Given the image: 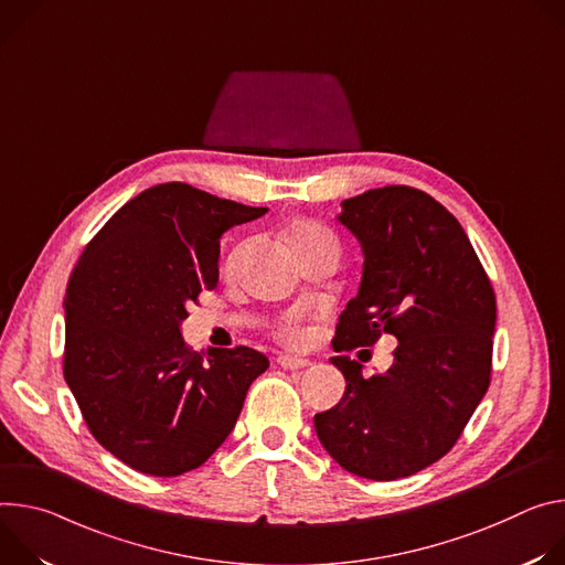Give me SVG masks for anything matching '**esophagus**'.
Returning <instances> with one entry per match:
<instances>
[{
  "mask_svg": "<svg viewBox=\"0 0 565 565\" xmlns=\"http://www.w3.org/2000/svg\"><path fill=\"white\" fill-rule=\"evenodd\" d=\"M278 365L285 367V370H300V367H307V365H309V359L282 354V356H278Z\"/></svg>",
  "mask_w": 565,
  "mask_h": 565,
  "instance_id": "esophagus-1",
  "label": "esophagus"
}]
</instances>
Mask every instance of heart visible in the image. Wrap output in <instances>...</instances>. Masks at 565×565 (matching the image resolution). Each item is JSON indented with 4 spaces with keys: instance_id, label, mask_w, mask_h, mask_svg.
Instances as JSON below:
<instances>
[{
    "instance_id": "b5f03b06",
    "label": "heart",
    "mask_w": 565,
    "mask_h": 565,
    "mask_svg": "<svg viewBox=\"0 0 565 565\" xmlns=\"http://www.w3.org/2000/svg\"><path fill=\"white\" fill-rule=\"evenodd\" d=\"M289 239H291V246L296 248L298 258L311 254V250H321V248L337 250V242H334L332 233L328 228H323L321 224H315V222H302V224L294 226ZM233 263H235V256L231 258L228 267H233ZM276 334L280 337V341H285L289 345H300L307 339V328H305V315H302V311H291V315H287L278 323Z\"/></svg>"
}]
</instances>
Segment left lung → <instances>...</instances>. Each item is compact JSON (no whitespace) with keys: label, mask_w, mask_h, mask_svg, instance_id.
<instances>
[{"label":"left lung","mask_w":565,"mask_h":565,"mask_svg":"<svg viewBox=\"0 0 565 565\" xmlns=\"http://www.w3.org/2000/svg\"><path fill=\"white\" fill-rule=\"evenodd\" d=\"M341 206L363 276L332 348H370L382 334L399 343L388 372L372 377L359 361L332 356L345 395L315 428L345 471L397 480L447 456L484 397L495 296L460 222L424 191L372 188Z\"/></svg>","instance_id":"8db88e82"}]
</instances>
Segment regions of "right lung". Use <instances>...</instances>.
Instances as JSON below:
<instances>
[{"instance_id":"add662e5","label":"right lung","mask_w":565,"mask_h":565,"mask_svg":"<svg viewBox=\"0 0 565 565\" xmlns=\"http://www.w3.org/2000/svg\"><path fill=\"white\" fill-rule=\"evenodd\" d=\"M267 209L181 181L118 209L78 258L65 294V382L96 440L159 478L204 465L233 430L269 359L246 345L200 354L188 305L220 280V237Z\"/></svg>"}]
</instances>
